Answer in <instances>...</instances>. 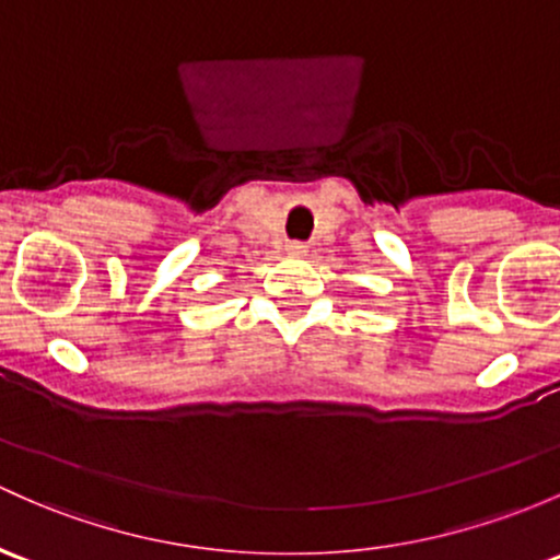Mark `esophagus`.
I'll return each mask as SVG.
<instances>
[{"mask_svg":"<svg viewBox=\"0 0 560 560\" xmlns=\"http://www.w3.org/2000/svg\"><path fill=\"white\" fill-rule=\"evenodd\" d=\"M285 248H288V254H291V256H304L306 254V243H302V240H291Z\"/></svg>","mask_w":560,"mask_h":560,"instance_id":"34e87169","label":"esophagus"}]
</instances>
